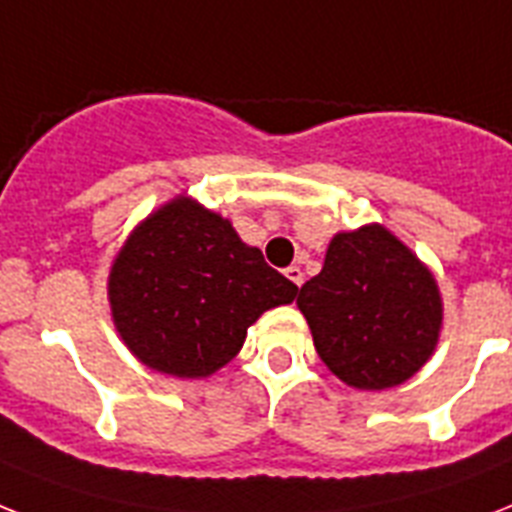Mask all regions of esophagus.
Returning a JSON list of instances; mask_svg holds the SVG:
<instances>
[{"instance_id": "esophagus-1", "label": "esophagus", "mask_w": 512, "mask_h": 512, "mask_svg": "<svg viewBox=\"0 0 512 512\" xmlns=\"http://www.w3.org/2000/svg\"><path fill=\"white\" fill-rule=\"evenodd\" d=\"M284 273H286V278H289V281H292L294 286H302V281H305V273H302V268H299V265H289V268H286Z\"/></svg>"}]
</instances>
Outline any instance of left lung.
Returning a JSON list of instances; mask_svg holds the SVG:
<instances>
[{
  "label": "left lung",
  "mask_w": 512,
  "mask_h": 512,
  "mask_svg": "<svg viewBox=\"0 0 512 512\" xmlns=\"http://www.w3.org/2000/svg\"><path fill=\"white\" fill-rule=\"evenodd\" d=\"M297 305L328 371L371 392L421 371L442 331L434 273L378 223L331 239Z\"/></svg>",
  "instance_id": "1"
}]
</instances>
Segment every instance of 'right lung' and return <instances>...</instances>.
<instances>
[{
  "instance_id": "add662e5",
  "label": "right lung",
  "mask_w": 512,
  "mask_h": 512,
  "mask_svg": "<svg viewBox=\"0 0 512 512\" xmlns=\"http://www.w3.org/2000/svg\"><path fill=\"white\" fill-rule=\"evenodd\" d=\"M297 286L247 247L231 220L176 197L141 220L107 278L120 339L157 373L205 378L234 360L247 328Z\"/></svg>"
}]
</instances>
